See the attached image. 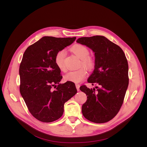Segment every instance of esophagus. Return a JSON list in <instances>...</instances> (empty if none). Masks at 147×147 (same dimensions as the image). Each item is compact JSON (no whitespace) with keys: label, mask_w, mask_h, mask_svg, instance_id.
I'll return each instance as SVG.
<instances>
[{"label":"esophagus","mask_w":147,"mask_h":147,"mask_svg":"<svg viewBox=\"0 0 147 147\" xmlns=\"http://www.w3.org/2000/svg\"><path fill=\"white\" fill-rule=\"evenodd\" d=\"M75 86H76L77 90V91H78L80 90V84H76V85H75Z\"/></svg>","instance_id":"34e87169"}]
</instances>
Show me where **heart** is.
<instances>
[{
	"label": "heart",
	"mask_w": 147,
	"mask_h": 147,
	"mask_svg": "<svg viewBox=\"0 0 147 147\" xmlns=\"http://www.w3.org/2000/svg\"><path fill=\"white\" fill-rule=\"evenodd\" d=\"M71 50L80 59H81L82 65L88 69H91L94 67V63L91 57L88 56L89 50L83 45L77 44L71 48ZM65 56V52L64 50H60L56 53L55 61V64L58 69L65 72L66 67L64 64V58ZM87 75V71L84 68H81L77 70L70 71L66 74L64 76V79L65 82H73L75 83H78L82 82L85 78Z\"/></svg>",
	"instance_id": "1"
}]
</instances>
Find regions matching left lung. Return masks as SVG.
<instances>
[{"mask_svg":"<svg viewBox=\"0 0 147 147\" xmlns=\"http://www.w3.org/2000/svg\"><path fill=\"white\" fill-rule=\"evenodd\" d=\"M77 42L86 45L94 53V69L88 79L90 89L82 86L87 100L82 105L84 118L93 123H104L116 116L123 103L128 87V64L122 49L101 35L81 37ZM97 88V86H96Z\"/></svg>","mask_w":147,"mask_h":147,"instance_id":"1","label":"left lung"}]
</instances>
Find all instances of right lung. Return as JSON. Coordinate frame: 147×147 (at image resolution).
<instances>
[{"label":"right lung","instance_id":"add662e5","mask_svg":"<svg viewBox=\"0 0 147 147\" xmlns=\"http://www.w3.org/2000/svg\"><path fill=\"white\" fill-rule=\"evenodd\" d=\"M75 39L45 36L24 53L19 69L20 93L30 113L42 122L50 123L61 118L65 102L77 92L74 83L59 84L61 70L55 61L56 53Z\"/></svg>","mask_w":147,"mask_h":147}]
</instances>
